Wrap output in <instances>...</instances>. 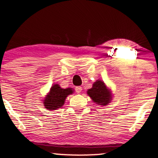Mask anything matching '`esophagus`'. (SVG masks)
<instances>
[{"mask_svg":"<svg viewBox=\"0 0 158 158\" xmlns=\"http://www.w3.org/2000/svg\"><path fill=\"white\" fill-rule=\"evenodd\" d=\"M81 90H82L81 87H80V86L76 87V91H77V94H80L81 92Z\"/></svg>","mask_w":158,"mask_h":158,"instance_id":"1","label":"esophagus"}]
</instances>
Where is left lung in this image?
<instances>
[{"label":"left lung","mask_w":158,"mask_h":158,"mask_svg":"<svg viewBox=\"0 0 158 158\" xmlns=\"http://www.w3.org/2000/svg\"><path fill=\"white\" fill-rule=\"evenodd\" d=\"M87 94L96 104L100 106H106L112 99L110 90L107 88L104 81L99 79L94 83L90 89L88 90Z\"/></svg>","instance_id":"8db88e82"}]
</instances>
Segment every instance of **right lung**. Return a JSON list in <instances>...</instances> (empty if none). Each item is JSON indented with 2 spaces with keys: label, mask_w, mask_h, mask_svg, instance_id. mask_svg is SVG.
<instances>
[{
  "label": "right lung",
  "mask_w": 158,
  "mask_h": 158,
  "mask_svg": "<svg viewBox=\"0 0 158 158\" xmlns=\"http://www.w3.org/2000/svg\"><path fill=\"white\" fill-rule=\"evenodd\" d=\"M73 93V90L71 88L64 89L58 84L53 85L43 102L45 108L51 110L61 108L64 105L66 97Z\"/></svg>",
  "instance_id": "obj_1"
}]
</instances>
